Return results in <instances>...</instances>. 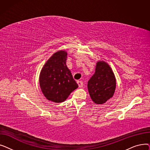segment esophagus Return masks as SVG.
Returning a JSON list of instances; mask_svg holds the SVG:
<instances>
[{
	"label": "esophagus",
	"mask_w": 150,
	"mask_h": 150,
	"mask_svg": "<svg viewBox=\"0 0 150 150\" xmlns=\"http://www.w3.org/2000/svg\"><path fill=\"white\" fill-rule=\"evenodd\" d=\"M77 83L78 84L79 88H83V82L81 81H77Z\"/></svg>",
	"instance_id": "1"
}]
</instances>
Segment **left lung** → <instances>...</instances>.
<instances>
[{
    "instance_id": "8db88e82",
    "label": "left lung",
    "mask_w": 150,
    "mask_h": 150,
    "mask_svg": "<svg viewBox=\"0 0 150 150\" xmlns=\"http://www.w3.org/2000/svg\"><path fill=\"white\" fill-rule=\"evenodd\" d=\"M115 86V78L111 67L103 61L98 62L96 72L88 83L92 101L96 104L105 103L113 96Z\"/></svg>"
}]
</instances>
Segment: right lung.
<instances>
[{"mask_svg": "<svg viewBox=\"0 0 150 150\" xmlns=\"http://www.w3.org/2000/svg\"><path fill=\"white\" fill-rule=\"evenodd\" d=\"M67 58L66 51L54 53L44 64L39 76V84L44 96L55 103L66 100L78 87L66 66Z\"/></svg>", "mask_w": 150, "mask_h": 150, "instance_id": "1", "label": "right lung"}]
</instances>
